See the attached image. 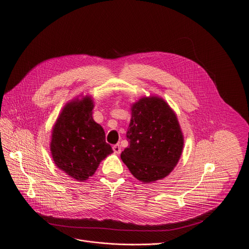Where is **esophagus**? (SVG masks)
Returning <instances> with one entry per match:
<instances>
[{
    "mask_svg": "<svg viewBox=\"0 0 249 249\" xmlns=\"http://www.w3.org/2000/svg\"><path fill=\"white\" fill-rule=\"evenodd\" d=\"M113 150H114V152L117 153V154H119V153L121 152V145L119 144V143H117V144H115V145L113 146Z\"/></svg>",
    "mask_w": 249,
    "mask_h": 249,
    "instance_id": "1",
    "label": "esophagus"
}]
</instances>
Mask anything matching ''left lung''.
Here are the masks:
<instances>
[{"label":"left lung","instance_id":"left-lung-1","mask_svg":"<svg viewBox=\"0 0 249 249\" xmlns=\"http://www.w3.org/2000/svg\"><path fill=\"white\" fill-rule=\"evenodd\" d=\"M129 146L121 160L142 182L161 179L178 164L184 136L178 118L159 97H143L131 106V120L126 133Z\"/></svg>","mask_w":249,"mask_h":249}]
</instances>
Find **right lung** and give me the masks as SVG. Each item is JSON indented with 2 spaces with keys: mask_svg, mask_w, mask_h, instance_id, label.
I'll use <instances>...</instances> for the list:
<instances>
[{
  "mask_svg": "<svg viewBox=\"0 0 249 249\" xmlns=\"http://www.w3.org/2000/svg\"><path fill=\"white\" fill-rule=\"evenodd\" d=\"M89 96L74 99L63 107L52 129L50 151L54 163L71 178L84 181L113 152L102 126L93 119Z\"/></svg>",
  "mask_w": 249,
  "mask_h": 249,
  "instance_id": "1",
  "label": "right lung"
}]
</instances>
